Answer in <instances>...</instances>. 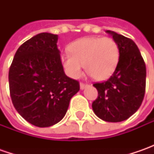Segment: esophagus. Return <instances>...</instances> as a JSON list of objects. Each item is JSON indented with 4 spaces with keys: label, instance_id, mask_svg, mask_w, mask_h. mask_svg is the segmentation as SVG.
Here are the masks:
<instances>
[{
    "label": "esophagus",
    "instance_id": "1",
    "mask_svg": "<svg viewBox=\"0 0 154 154\" xmlns=\"http://www.w3.org/2000/svg\"><path fill=\"white\" fill-rule=\"evenodd\" d=\"M87 86H88L87 84H86V83H83V82H81V83L80 84V89H85Z\"/></svg>",
    "mask_w": 154,
    "mask_h": 154
}]
</instances>
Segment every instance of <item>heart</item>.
Instances as JSON below:
<instances>
[{"label": "heart", "instance_id": "1", "mask_svg": "<svg viewBox=\"0 0 154 154\" xmlns=\"http://www.w3.org/2000/svg\"><path fill=\"white\" fill-rule=\"evenodd\" d=\"M70 54H64L61 62L66 73L72 78L81 76L86 71L98 81L109 79L119 62V46L111 38H84L69 45Z\"/></svg>", "mask_w": 154, "mask_h": 154}]
</instances>
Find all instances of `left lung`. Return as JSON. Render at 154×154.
I'll use <instances>...</instances> for the list:
<instances>
[{"label": "left lung", "mask_w": 154, "mask_h": 154, "mask_svg": "<svg viewBox=\"0 0 154 154\" xmlns=\"http://www.w3.org/2000/svg\"><path fill=\"white\" fill-rule=\"evenodd\" d=\"M112 35L120 51L115 72L106 81L94 83L98 98L92 109L100 119L118 122L129 118L143 101L146 90V64L137 45L132 39L115 32Z\"/></svg>", "instance_id": "1"}]
</instances>
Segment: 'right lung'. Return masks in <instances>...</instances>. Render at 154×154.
<instances>
[{
    "label": "right lung",
    "instance_id": "1",
    "mask_svg": "<svg viewBox=\"0 0 154 154\" xmlns=\"http://www.w3.org/2000/svg\"><path fill=\"white\" fill-rule=\"evenodd\" d=\"M58 36L39 33L15 53L8 73L13 104L28 122L50 127L63 118L79 81L68 77L57 49Z\"/></svg>",
    "mask_w": 154,
    "mask_h": 154
}]
</instances>
